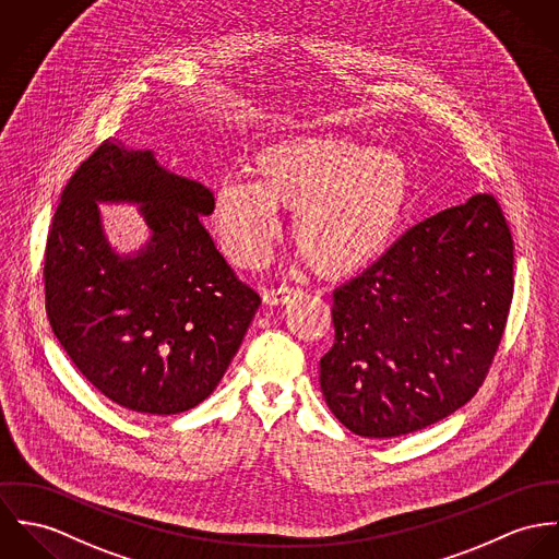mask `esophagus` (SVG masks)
<instances>
[{
    "label": "esophagus",
    "instance_id": "obj_1",
    "mask_svg": "<svg viewBox=\"0 0 559 559\" xmlns=\"http://www.w3.org/2000/svg\"><path fill=\"white\" fill-rule=\"evenodd\" d=\"M302 292L294 289V287H272L263 292V302L270 307H285V305H294L298 300H302Z\"/></svg>",
    "mask_w": 559,
    "mask_h": 559
}]
</instances>
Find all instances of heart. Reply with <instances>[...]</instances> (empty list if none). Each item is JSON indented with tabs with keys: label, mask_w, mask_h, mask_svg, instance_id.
I'll list each match as a JSON object with an SVG mask.
<instances>
[{
	"label": "heart",
	"mask_w": 559,
	"mask_h": 559,
	"mask_svg": "<svg viewBox=\"0 0 559 559\" xmlns=\"http://www.w3.org/2000/svg\"><path fill=\"white\" fill-rule=\"evenodd\" d=\"M249 174L250 185L227 182L214 199L229 257L261 265L281 234L276 210H289L296 249L330 281L367 270L390 249L412 194L403 158L336 136L270 143L250 158Z\"/></svg>",
	"instance_id": "obj_1"
}]
</instances>
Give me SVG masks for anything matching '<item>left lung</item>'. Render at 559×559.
<instances>
[{
  "instance_id": "left-lung-1",
  "label": "left lung",
  "mask_w": 559,
  "mask_h": 559,
  "mask_svg": "<svg viewBox=\"0 0 559 559\" xmlns=\"http://www.w3.org/2000/svg\"><path fill=\"white\" fill-rule=\"evenodd\" d=\"M514 247L493 194L412 227L334 292V345L319 362L332 414L362 437L414 433L483 385L512 302Z\"/></svg>"
}]
</instances>
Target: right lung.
<instances>
[{
    "label": "right lung",
    "mask_w": 559,
    "mask_h": 559,
    "mask_svg": "<svg viewBox=\"0 0 559 559\" xmlns=\"http://www.w3.org/2000/svg\"><path fill=\"white\" fill-rule=\"evenodd\" d=\"M103 200L142 203L153 238L136 255L108 247ZM212 212L210 188L116 139L63 188L45 250L47 317L74 367L126 409L169 416L205 401L261 305L205 231Z\"/></svg>",
    "instance_id": "1"
}]
</instances>
